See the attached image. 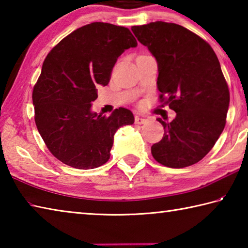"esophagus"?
Wrapping results in <instances>:
<instances>
[{"label":"esophagus","instance_id":"1","mask_svg":"<svg viewBox=\"0 0 248 248\" xmlns=\"http://www.w3.org/2000/svg\"><path fill=\"white\" fill-rule=\"evenodd\" d=\"M134 123H136L137 124H146V123H148V119L142 118V117L137 116L136 118H134Z\"/></svg>","mask_w":248,"mask_h":248}]
</instances>
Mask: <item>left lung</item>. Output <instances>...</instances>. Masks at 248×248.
Here are the masks:
<instances>
[{
  "label": "left lung",
  "mask_w": 248,
  "mask_h": 248,
  "mask_svg": "<svg viewBox=\"0 0 248 248\" xmlns=\"http://www.w3.org/2000/svg\"><path fill=\"white\" fill-rule=\"evenodd\" d=\"M157 61L159 100L176 112L152 145L159 164L183 169L213 148L226 123L230 92L216 52L207 41L180 25L154 22L131 28Z\"/></svg>",
  "instance_id": "left-lung-1"
}]
</instances>
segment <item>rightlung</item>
<instances>
[{
  "mask_svg": "<svg viewBox=\"0 0 248 248\" xmlns=\"http://www.w3.org/2000/svg\"><path fill=\"white\" fill-rule=\"evenodd\" d=\"M137 45L128 28L96 22L71 32L48 53L32 104L37 129L59 161L78 170L102 166L110 157L117 130L134 123L127 108L106 117L91 107L96 87L110 81L117 59Z\"/></svg>",
  "mask_w": 248,
  "mask_h": 248,
  "instance_id": "obj_1",
  "label": "right lung"
}]
</instances>
